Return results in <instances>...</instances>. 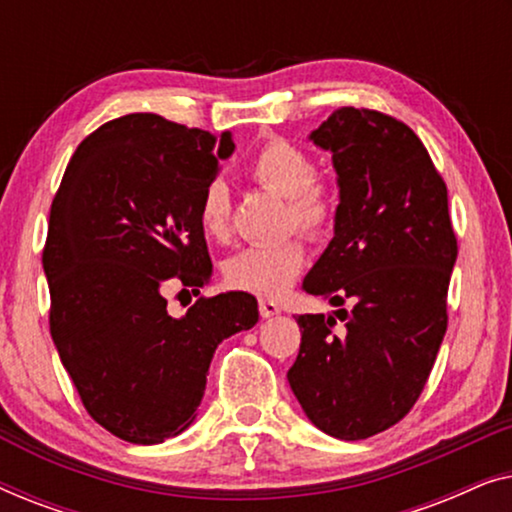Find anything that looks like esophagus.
I'll return each instance as SVG.
<instances>
[{"label":"esophagus","instance_id":"obj_1","mask_svg":"<svg viewBox=\"0 0 512 512\" xmlns=\"http://www.w3.org/2000/svg\"><path fill=\"white\" fill-rule=\"evenodd\" d=\"M258 310H261V317L270 319V317H277V314L282 312V307H279V303H275V300H261V303H258Z\"/></svg>","mask_w":512,"mask_h":512}]
</instances>
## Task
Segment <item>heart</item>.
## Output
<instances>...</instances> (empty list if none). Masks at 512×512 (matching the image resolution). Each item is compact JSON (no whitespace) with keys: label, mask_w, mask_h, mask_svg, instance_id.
<instances>
[{"label":"heart","mask_w":512,"mask_h":512,"mask_svg":"<svg viewBox=\"0 0 512 512\" xmlns=\"http://www.w3.org/2000/svg\"><path fill=\"white\" fill-rule=\"evenodd\" d=\"M256 184L286 198V228H298L310 240H321L333 230L338 200L333 188L314 177L310 153L286 139H270L249 163ZM230 188L223 179H212L200 195L198 221L209 240L230 235ZM305 265V247L298 237L275 244H254L237 251L223 263V275L233 289L261 298H279L291 289Z\"/></svg>","instance_id":"obj_1"}]
</instances>
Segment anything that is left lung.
I'll list each match as a JSON object with an SVG mask.
<instances>
[{"instance_id": "left-lung-1", "label": "left lung", "mask_w": 512, "mask_h": 512, "mask_svg": "<svg viewBox=\"0 0 512 512\" xmlns=\"http://www.w3.org/2000/svg\"><path fill=\"white\" fill-rule=\"evenodd\" d=\"M310 142L331 153L340 202L333 240L303 289L352 310L300 314V352L286 377L317 429L363 440L401 422L429 380L457 237L445 181L405 123L340 107Z\"/></svg>"}]
</instances>
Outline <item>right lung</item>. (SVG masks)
<instances>
[{"label":"right lung","instance_id":"1","mask_svg":"<svg viewBox=\"0 0 512 512\" xmlns=\"http://www.w3.org/2000/svg\"><path fill=\"white\" fill-rule=\"evenodd\" d=\"M221 137L128 114L88 135L55 195L44 249L51 335L90 417L135 445L179 436L198 417L209 363L258 321L244 291L167 312L170 286L212 279L200 195L233 156Z\"/></svg>","mask_w":512,"mask_h":512}]
</instances>
